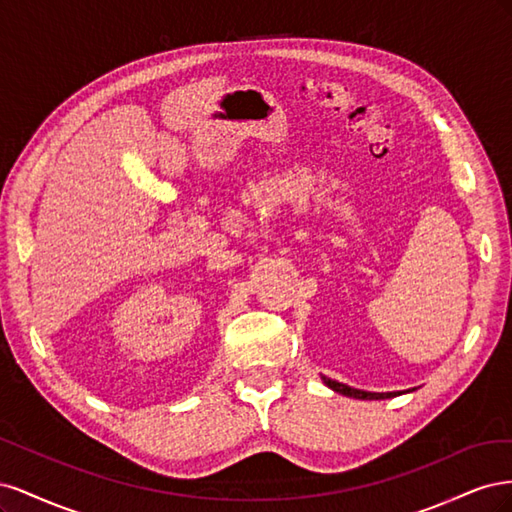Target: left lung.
I'll list each match as a JSON object with an SVG mask.
<instances>
[{"label": "left lung", "instance_id": "8db88e82", "mask_svg": "<svg viewBox=\"0 0 512 512\" xmlns=\"http://www.w3.org/2000/svg\"><path fill=\"white\" fill-rule=\"evenodd\" d=\"M322 382L327 384L329 389H333L335 393L346 395V397H354V399H391V397L401 395V393H369V391H361V389H352V386L342 384V382H337V380H331L327 376H322Z\"/></svg>", "mask_w": 512, "mask_h": 512}]
</instances>
